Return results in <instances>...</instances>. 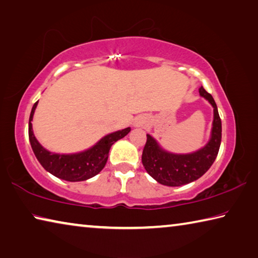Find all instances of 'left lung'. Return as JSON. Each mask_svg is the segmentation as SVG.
I'll return each instance as SVG.
<instances>
[{
  "label": "left lung",
  "instance_id": "1",
  "mask_svg": "<svg viewBox=\"0 0 258 258\" xmlns=\"http://www.w3.org/2000/svg\"><path fill=\"white\" fill-rule=\"evenodd\" d=\"M202 97L214 108L212 138L206 147L189 155H174L164 151L149 134L142 152V164L151 177L167 186H181L191 183L206 173L215 161L222 140V123L217 106L211 94L202 86Z\"/></svg>",
  "mask_w": 258,
  "mask_h": 258
}]
</instances>
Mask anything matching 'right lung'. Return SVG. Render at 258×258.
Segmentation results:
<instances>
[{
  "label": "right lung",
  "instance_id": "obj_1",
  "mask_svg": "<svg viewBox=\"0 0 258 258\" xmlns=\"http://www.w3.org/2000/svg\"><path fill=\"white\" fill-rule=\"evenodd\" d=\"M36 106L37 102H35L29 116L28 137L30 146H32V149L35 156H36L37 160L40 161V164L44 167V169L51 173L52 175H54L64 181H85L87 178H91L99 174L102 171L104 166H106L109 156V150H110L111 146L116 141L123 139L125 135H127L131 131V128L127 127L121 131H117L115 133L109 134L107 137L100 140L93 148H91V149L84 152H81V154H51V152L45 150L44 148L37 142L36 138L34 137L32 130V120Z\"/></svg>",
  "mask_w": 258,
  "mask_h": 258
}]
</instances>
